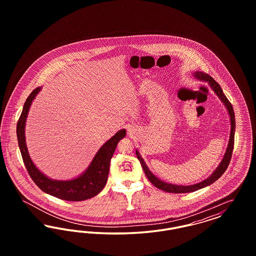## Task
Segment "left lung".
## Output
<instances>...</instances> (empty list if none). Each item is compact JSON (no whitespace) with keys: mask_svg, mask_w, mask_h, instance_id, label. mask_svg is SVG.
Instances as JSON below:
<instances>
[{"mask_svg":"<svg viewBox=\"0 0 256 256\" xmlns=\"http://www.w3.org/2000/svg\"><path fill=\"white\" fill-rule=\"evenodd\" d=\"M193 74L194 78L196 80L208 82L209 86L211 87V89L214 91V93L220 98V100H222V102L224 104L226 108L228 110L230 118V126H232V130H230V141H228V148L226 150V154L224 156V158L222 159L219 166L216 168V170H214L210 176H208L206 180L200 182L196 183L193 185H176V184H170V183L165 182L161 180H159L156 176H154L150 169L148 168V166L144 161V159L142 158V156H140L139 152L136 150V156L137 158L139 159L141 166L143 168V170L145 172L148 180L152 183L156 187H158L160 190H163L165 192L168 193H190V192H194L196 190H200L202 188H204L208 185L215 182L217 180H219L220 176L226 172L228 167V164L230 162V159L232 156V150H233V146H234V134H235V116H234V111L232 108V104L230 102V100H228V98L226 97V95L224 94L220 86H219L218 82H216L208 74L204 73V72H198L196 71Z\"/></svg>","mask_w":256,"mask_h":256,"instance_id":"left-lung-1","label":"left lung"}]
</instances>
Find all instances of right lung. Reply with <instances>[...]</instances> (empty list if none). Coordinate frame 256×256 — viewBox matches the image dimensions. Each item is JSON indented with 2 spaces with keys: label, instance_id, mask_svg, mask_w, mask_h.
<instances>
[{
  "label": "right lung",
  "instance_id": "obj_1",
  "mask_svg": "<svg viewBox=\"0 0 256 256\" xmlns=\"http://www.w3.org/2000/svg\"><path fill=\"white\" fill-rule=\"evenodd\" d=\"M40 90L41 87H37L26 100L23 111L16 128L19 148L30 176L43 192L64 200L80 202L95 196L106 184L110 172V160L113 156L117 144L126 136V130L124 128L119 130L100 148L90 165L80 176L70 180H52L37 169L28 154L26 144L24 126L26 117L32 100L36 98Z\"/></svg>",
  "mask_w": 256,
  "mask_h": 256
}]
</instances>
